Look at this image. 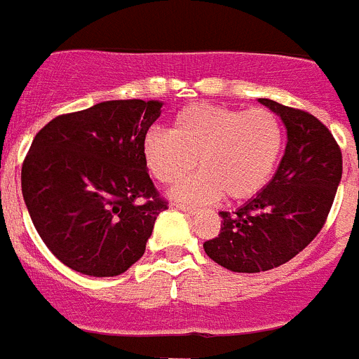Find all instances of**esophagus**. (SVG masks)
<instances>
[{
	"label": "esophagus",
	"instance_id": "esophagus-1",
	"mask_svg": "<svg viewBox=\"0 0 359 359\" xmlns=\"http://www.w3.org/2000/svg\"><path fill=\"white\" fill-rule=\"evenodd\" d=\"M174 207H176L177 210H182V212H185V214H190V215H196V214H199V210H198V208H194V207H189V205H182V203H174Z\"/></svg>",
	"mask_w": 359,
	"mask_h": 359
}]
</instances>
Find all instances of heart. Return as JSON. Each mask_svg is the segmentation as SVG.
<instances>
[{"mask_svg":"<svg viewBox=\"0 0 359 359\" xmlns=\"http://www.w3.org/2000/svg\"><path fill=\"white\" fill-rule=\"evenodd\" d=\"M284 149V129L264 107L241 111L217 104H192L172 120L170 133L151 129L142 152L149 172L163 185L192 177L172 189V198L205 205L224 198L257 196L275 174Z\"/></svg>","mask_w":359,"mask_h":359,"instance_id":"b5f03b06","label":"heart"}]
</instances>
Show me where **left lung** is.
I'll return each mask as SVG.
<instances>
[{"mask_svg": "<svg viewBox=\"0 0 359 359\" xmlns=\"http://www.w3.org/2000/svg\"><path fill=\"white\" fill-rule=\"evenodd\" d=\"M286 128L287 144L268 185L223 217L215 239L203 244L219 266L259 273L291 261L322 230L341 180V151L316 116L259 98Z\"/></svg>", "mask_w": 359, "mask_h": 359, "instance_id": "1", "label": "left lung"}]
</instances>
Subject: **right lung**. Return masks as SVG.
I'll return each mask as SVG.
<instances>
[{"mask_svg":"<svg viewBox=\"0 0 359 359\" xmlns=\"http://www.w3.org/2000/svg\"><path fill=\"white\" fill-rule=\"evenodd\" d=\"M160 100H107L61 115L36 135L21 169L25 205L43 243L73 271L116 277L145 252L167 208L142 144Z\"/></svg>","mask_w":359,"mask_h":359,"instance_id":"obj_1","label":"right lung"}]
</instances>
